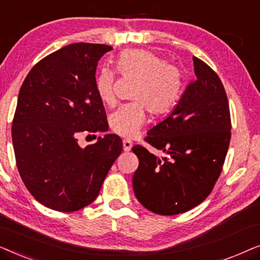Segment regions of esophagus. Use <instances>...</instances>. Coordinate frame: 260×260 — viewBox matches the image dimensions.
<instances>
[{
  "mask_svg": "<svg viewBox=\"0 0 260 260\" xmlns=\"http://www.w3.org/2000/svg\"><path fill=\"white\" fill-rule=\"evenodd\" d=\"M123 148L124 151H130L131 148H133V142L129 140H124L123 141Z\"/></svg>",
  "mask_w": 260,
  "mask_h": 260,
  "instance_id": "34e87169",
  "label": "esophagus"
}]
</instances>
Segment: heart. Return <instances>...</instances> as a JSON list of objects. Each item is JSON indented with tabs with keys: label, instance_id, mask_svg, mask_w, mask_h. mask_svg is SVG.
Masks as SVG:
<instances>
[{
	"label": "heart",
	"instance_id": "1",
	"mask_svg": "<svg viewBox=\"0 0 260 260\" xmlns=\"http://www.w3.org/2000/svg\"><path fill=\"white\" fill-rule=\"evenodd\" d=\"M116 67L122 76H133L138 79L133 98L135 102L120 105L110 116V126L113 133L123 137H133L145 120V108L151 115H163L179 101L184 86L183 73L179 67L148 49L130 48L120 52ZM115 72L101 67L94 78V87L103 103L111 104Z\"/></svg>",
	"mask_w": 260,
	"mask_h": 260
}]
</instances>
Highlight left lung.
Returning a JSON list of instances; mask_svg holds the SVG:
<instances>
[{
  "mask_svg": "<svg viewBox=\"0 0 260 260\" xmlns=\"http://www.w3.org/2000/svg\"><path fill=\"white\" fill-rule=\"evenodd\" d=\"M197 79L188 85L173 112L144 138L168 156L142 145L133 186L137 200L159 215H176L200 205L222 172L231 141V113L218 74L193 56Z\"/></svg>",
  "mask_w": 260,
  "mask_h": 260,
  "instance_id": "1",
  "label": "left lung"
}]
</instances>
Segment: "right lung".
<instances>
[{
  "label": "right lung",
  "instance_id": "1",
  "mask_svg": "<svg viewBox=\"0 0 260 260\" xmlns=\"http://www.w3.org/2000/svg\"><path fill=\"white\" fill-rule=\"evenodd\" d=\"M112 47L78 42L41 59L20 88L12 138L17 170L46 207L76 212L98 197L123 142L113 134L80 148L78 135L108 130L94 87L99 59Z\"/></svg>",
  "mask_w": 260,
  "mask_h": 260
}]
</instances>
